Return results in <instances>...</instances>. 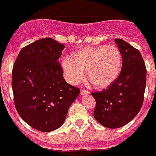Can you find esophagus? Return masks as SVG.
Here are the masks:
<instances>
[{
    "label": "esophagus",
    "instance_id": "1",
    "mask_svg": "<svg viewBox=\"0 0 156 156\" xmlns=\"http://www.w3.org/2000/svg\"><path fill=\"white\" fill-rule=\"evenodd\" d=\"M90 94V92L87 90H81V94L82 95H88Z\"/></svg>",
    "mask_w": 156,
    "mask_h": 156
}]
</instances>
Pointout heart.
I'll return each instance as SVG.
<instances>
[{"mask_svg": "<svg viewBox=\"0 0 156 156\" xmlns=\"http://www.w3.org/2000/svg\"><path fill=\"white\" fill-rule=\"evenodd\" d=\"M122 66V54L115 45H100L76 52L73 59L63 58L62 67L68 82L78 84L87 78L97 89L111 86L120 74Z\"/></svg>", "mask_w": 156, "mask_h": 156, "instance_id": "b5f03b06", "label": "heart"}]
</instances>
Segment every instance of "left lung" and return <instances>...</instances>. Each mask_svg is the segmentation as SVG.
Instances as JSON below:
<instances>
[{"label": "left lung", "instance_id": "1", "mask_svg": "<svg viewBox=\"0 0 156 156\" xmlns=\"http://www.w3.org/2000/svg\"><path fill=\"white\" fill-rule=\"evenodd\" d=\"M122 54L118 78L107 89L92 93L96 101L94 117L107 128H119L138 115L144 102L147 69L140 52L122 39H115Z\"/></svg>", "mask_w": 156, "mask_h": 156}]
</instances>
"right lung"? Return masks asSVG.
<instances>
[{
    "label": "right lung",
    "mask_w": 156,
    "mask_h": 156,
    "mask_svg": "<svg viewBox=\"0 0 156 156\" xmlns=\"http://www.w3.org/2000/svg\"><path fill=\"white\" fill-rule=\"evenodd\" d=\"M65 45L45 37L21 49L12 68V87L20 117L33 128H59L80 90L63 78L59 58Z\"/></svg>",
    "instance_id": "right-lung-1"
}]
</instances>
